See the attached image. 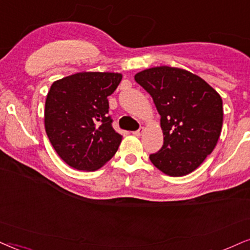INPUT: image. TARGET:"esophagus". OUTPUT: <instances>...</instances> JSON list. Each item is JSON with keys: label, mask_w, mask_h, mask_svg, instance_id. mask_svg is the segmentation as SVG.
Segmentation results:
<instances>
[{"label": "esophagus", "mask_w": 250, "mask_h": 250, "mask_svg": "<svg viewBox=\"0 0 250 250\" xmlns=\"http://www.w3.org/2000/svg\"><path fill=\"white\" fill-rule=\"evenodd\" d=\"M143 132H144V128H143V127H141L140 129H138V130L134 131V135H135V136H137V137H140V136L143 135Z\"/></svg>", "instance_id": "esophagus-1"}]
</instances>
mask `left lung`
<instances>
[{"instance_id": "1", "label": "left lung", "mask_w": 250, "mask_h": 250, "mask_svg": "<svg viewBox=\"0 0 250 250\" xmlns=\"http://www.w3.org/2000/svg\"><path fill=\"white\" fill-rule=\"evenodd\" d=\"M135 81L152 97L160 115L164 144L150 154L151 163L169 176L189 174L217 145L222 97L197 75L167 65L145 69Z\"/></svg>"}]
</instances>
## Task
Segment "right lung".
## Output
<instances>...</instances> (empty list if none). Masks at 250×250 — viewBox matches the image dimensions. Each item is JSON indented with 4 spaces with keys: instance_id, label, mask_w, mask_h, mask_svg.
Returning a JSON list of instances; mask_svg holds the SVG:
<instances>
[{
    "instance_id": "right-lung-1",
    "label": "right lung",
    "mask_w": 250,
    "mask_h": 250,
    "mask_svg": "<svg viewBox=\"0 0 250 250\" xmlns=\"http://www.w3.org/2000/svg\"><path fill=\"white\" fill-rule=\"evenodd\" d=\"M121 80L118 72H77L50 86L45 104L46 134L72 168L97 170L118 151L122 136L112 127L107 97Z\"/></svg>"
}]
</instances>
